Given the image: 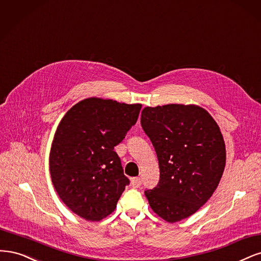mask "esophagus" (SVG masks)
Here are the masks:
<instances>
[{
  "label": "esophagus",
  "mask_w": 261,
  "mask_h": 261,
  "mask_svg": "<svg viewBox=\"0 0 261 261\" xmlns=\"http://www.w3.org/2000/svg\"><path fill=\"white\" fill-rule=\"evenodd\" d=\"M141 179L140 178H132L131 180H130V183H131V187L132 188H134V189H137V188H139L140 186H141Z\"/></svg>",
  "instance_id": "1"
}]
</instances>
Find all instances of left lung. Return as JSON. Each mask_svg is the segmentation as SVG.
I'll return each instance as SVG.
<instances>
[{"label": "left lung", "instance_id": "obj_1", "mask_svg": "<svg viewBox=\"0 0 261 261\" xmlns=\"http://www.w3.org/2000/svg\"><path fill=\"white\" fill-rule=\"evenodd\" d=\"M141 125L152 141L159 182L145 196L167 222L181 221L205 205L219 186L225 167V144L219 125L195 104L144 107Z\"/></svg>", "mask_w": 261, "mask_h": 261}]
</instances>
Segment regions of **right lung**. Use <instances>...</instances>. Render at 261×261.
I'll return each mask as SVG.
<instances>
[{
	"label": "right lung",
	"instance_id": "obj_1",
	"mask_svg": "<svg viewBox=\"0 0 261 261\" xmlns=\"http://www.w3.org/2000/svg\"><path fill=\"white\" fill-rule=\"evenodd\" d=\"M141 104L89 97L65 114L49 152L54 189L73 214L100 221L117 207L129 179L114 150L137 122Z\"/></svg>",
	"mask_w": 261,
	"mask_h": 261
}]
</instances>
